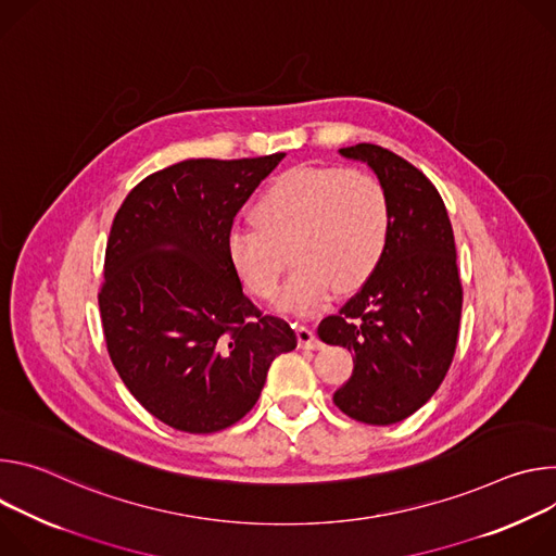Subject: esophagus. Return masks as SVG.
<instances>
[{
  "mask_svg": "<svg viewBox=\"0 0 556 556\" xmlns=\"http://www.w3.org/2000/svg\"><path fill=\"white\" fill-rule=\"evenodd\" d=\"M295 336H298V346H300V349H323V342L318 340L316 331L309 329V327L300 325V327L295 329Z\"/></svg>",
  "mask_w": 556,
  "mask_h": 556,
  "instance_id": "esophagus-1",
  "label": "esophagus"
}]
</instances>
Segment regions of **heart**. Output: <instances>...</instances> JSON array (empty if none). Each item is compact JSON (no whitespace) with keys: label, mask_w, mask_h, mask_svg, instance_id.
I'll return each instance as SVG.
<instances>
[{"label":"heart","mask_w":556,"mask_h":556,"mask_svg":"<svg viewBox=\"0 0 556 556\" xmlns=\"http://www.w3.org/2000/svg\"><path fill=\"white\" fill-rule=\"evenodd\" d=\"M236 225L227 258L242 287L261 300L278 293L285 252L293 265L280 306L309 314L336 293L359 289L380 267L391 231L384 185L364 169L304 165L276 176Z\"/></svg>","instance_id":"obj_1"}]
</instances>
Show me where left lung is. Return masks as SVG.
<instances>
[{
    "label": "left lung",
    "instance_id": "8db88e82",
    "mask_svg": "<svg viewBox=\"0 0 556 556\" xmlns=\"http://www.w3.org/2000/svg\"><path fill=\"white\" fill-rule=\"evenodd\" d=\"M371 167L391 205V231L376 274L318 325L346 346L353 374L336 406L364 424L389 426L421 408L444 382L459 333L462 280L446 205L415 165L374 143L340 150Z\"/></svg>",
    "mask_w": 556,
    "mask_h": 556
}]
</instances>
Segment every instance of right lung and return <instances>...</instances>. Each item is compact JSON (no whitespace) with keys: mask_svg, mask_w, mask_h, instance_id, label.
Instances as JSON below:
<instances>
[{"mask_svg":"<svg viewBox=\"0 0 556 556\" xmlns=\"http://www.w3.org/2000/svg\"><path fill=\"white\" fill-rule=\"evenodd\" d=\"M282 159L180 161L146 176L112 220L99 291L110 359L148 413L185 433L242 419L298 344L227 258L236 214Z\"/></svg>","mask_w":556,"mask_h":556,"instance_id":"obj_1","label":"right lung"}]
</instances>
